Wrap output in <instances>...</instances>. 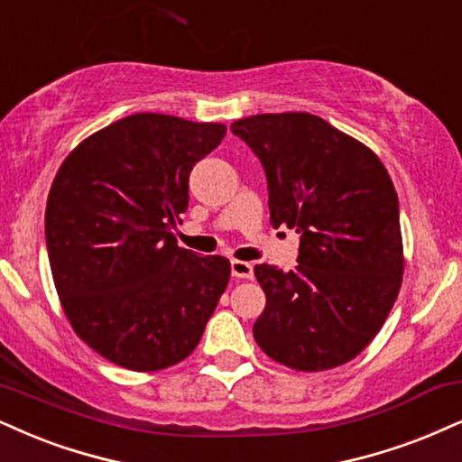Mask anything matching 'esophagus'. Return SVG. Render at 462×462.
I'll return each instance as SVG.
<instances>
[{
	"instance_id": "1",
	"label": "esophagus",
	"mask_w": 462,
	"mask_h": 462,
	"mask_svg": "<svg viewBox=\"0 0 462 462\" xmlns=\"http://www.w3.org/2000/svg\"><path fill=\"white\" fill-rule=\"evenodd\" d=\"M231 274L237 278V281H250L253 278V265L246 263V261H231Z\"/></svg>"
}]
</instances>
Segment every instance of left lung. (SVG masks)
<instances>
[{
    "label": "left lung",
    "instance_id": "left-lung-1",
    "mask_svg": "<svg viewBox=\"0 0 462 462\" xmlns=\"http://www.w3.org/2000/svg\"><path fill=\"white\" fill-rule=\"evenodd\" d=\"M231 130L263 164L272 226L300 233L295 270L254 265L265 291L254 340L301 373L351 362L383 328L405 272L388 169L370 147L310 113H261Z\"/></svg>",
    "mask_w": 462,
    "mask_h": 462
}]
</instances>
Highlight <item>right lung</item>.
<instances>
[{"label":"right lung","mask_w":462,"mask_h":462,"mask_svg":"<svg viewBox=\"0 0 462 462\" xmlns=\"http://www.w3.org/2000/svg\"><path fill=\"white\" fill-rule=\"evenodd\" d=\"M225 124L136 113L83 139L57 171L44 236L61 309L83 343L153 373L197 349L231 278L229 259L178 246L188 175Z\"/></svg>","instance_id":"1"}]
</instances>
